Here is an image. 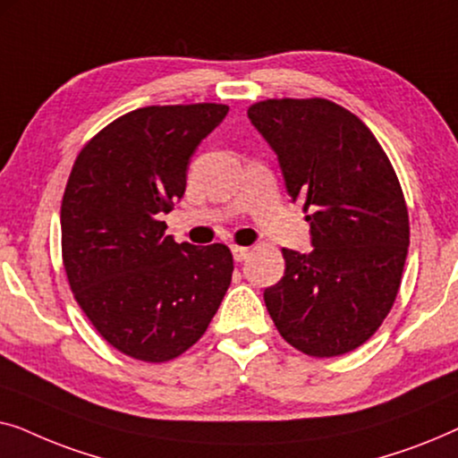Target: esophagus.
<instances>
[{
    "label": "esophagus",
    "mask_w": 458,
    "mask_h": 458,
    "mask_svg": "<svg viewBox=\"0 0 458 458\" xmlns=\"http://www.w3.org/2000/svg\"><path fill=\"white\" fill-rule=\"evenodd\" d=\"M231 252H233V259L235 262H243L250 256V248H243V246H233L231 248Z\"/></svg>",
    "instance_id": "1"
}]
</instances>
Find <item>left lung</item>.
Here are the masks:
<instances>
[{"instance_id": "left-lung-1", "label": "left lung", "mask_w": 458, "mask_h": 458, "mask_svg": "<svg viewBox=\"0 0 458 458\" xmlns=\"http://www.w3.org/2000/svg\"><path fill=\"white\" fill-rule=\"evenodd\" d=\"M248 118L277 154L315 246L281 250L268 315L300 352L346 354L379 329L400 290L411 233L403 187L367 124L329 99H265Z\"/></svg>"}]
</instances>
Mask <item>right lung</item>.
Here are the masks:
<instances>
[{
    "label": "right lung",
    "mask_w": 458,
    "mask_h": 458,
    "mask_svg": "<svg viewBox=\"0 0 458 458\" xmlns=\"http://www.w3.org/2000/svg\"><path fill=\"white\" fill-rule=\"evenodd\" d=\"M225 104L148 106L91 137L62 198V260L81 310L118 352L166 362L191 348L233 275L225 243L166 235L162 215L183 198L199 141Z\"/></svg>",
    "instance_id": "right-lung-1"
}]
</instances>
